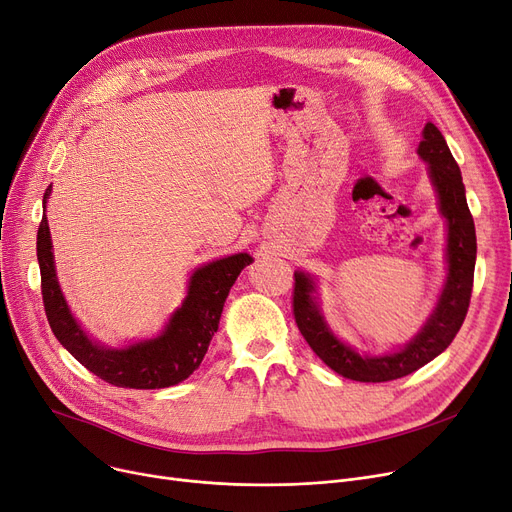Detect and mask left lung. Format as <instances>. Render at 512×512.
<instances>
[{
	"instance_id": "obj_1",
	"label": "left lung",
	"mask_w": 512,
	"mask_h": 512,
	"mask_svg": "<svg viewBox=\"0 0 512 512\" xmlns=\"http://www.w3.org/2000/svg\"><path fill=\"white\" fill-rule=\"evenodd\" d=\"M427 164L429 180L438 195V207L446 220V280L438 303L421 330L394 353L361 355L342 342L321 313L317 282L311 274L294 272L292 309L303 338L313 353L342 378L355 382H390L409 375L444 353L461 330L473 290L477 257L475 224L465 197L463 176L446 139L436 124L427 122L417 149Z\"/></svg>"
}]
</instances>
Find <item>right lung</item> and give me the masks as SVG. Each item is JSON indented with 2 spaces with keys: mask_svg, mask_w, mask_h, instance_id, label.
<instances>
[{
  "mask_svg": "<svg viewBox=\"0 0 512 512\" xmlns=\"http://www.w3.org/2000/svg\"><path fill=\"white\" fill-rule=\"evenodd\" d=\"M49 195L51 186L43 195V207ZM37 259L43 305L51 332L66 351L97 378L118 388L134 390L176 386L201 365L213 334L218 332L232 284L240 272L253 263L249 253H234L197 267L188 280L184 301L157 336L112 348L93 340L83 330L64 299L45 213L37 232Z\"/></svg>",
  "mask_w": 512,
  "mask_h": 512,
  "instance_id": "right-lung-1",
  "label": "right lung"
}]
</instances>
